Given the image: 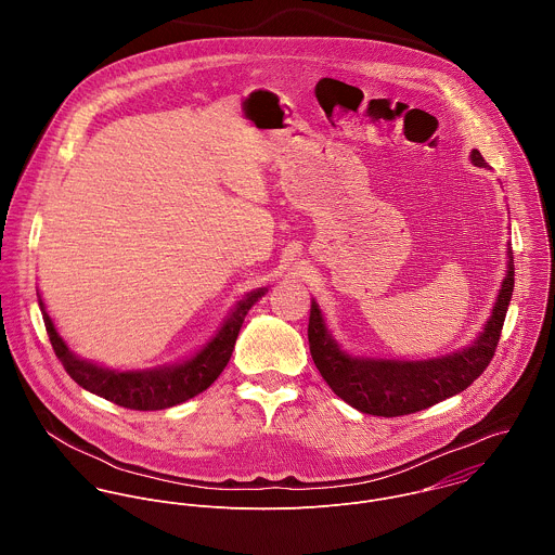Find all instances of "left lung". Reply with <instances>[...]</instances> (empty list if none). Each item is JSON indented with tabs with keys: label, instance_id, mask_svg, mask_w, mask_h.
Listing matches in <instances>:
<instances>
[{
	"label": "left lung",
	"instance_id": "1",
	"mask_svg": "<svg viewBox=\"0 0 555 555\" xmlns=\"http://www.w3.org/2000/svg\"><path fill=\"white\" fill-rule=\"evenodd\" d=\"M476 166H487L480 152H473ZM515 286L513 249L508 247V271L502 282L491 318L475 344L431 361H372L354 359L331 339L317 304L310 310L308 339L320 376L352 408L374 416H401L425 410L447 397L468 389L487 370L500 341L502 324Z\"/></svg>",
	"mask_w": 555,
	"mask_h": 555
}]
</instances>
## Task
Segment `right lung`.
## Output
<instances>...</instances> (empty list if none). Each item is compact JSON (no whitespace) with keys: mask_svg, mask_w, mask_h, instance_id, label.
<instances>
[{"mask_svg":"<svg viewBox=\"0 0 555 555\" xmlns=\"http://www.w3.org/2000/svg\"><path fill=\"white\" fill-rule=\"evenodd\" d=\"M262 295L264 291L260 288L249 293L243 301H238L235 312L224 322L220 333L196 357H192L181 365L162 367L152 372H113L75 357L70 348L64 344V339L57 335L55 324L44 312L42 301H40V308H42L44 326L53 344V350L62 361L64 370L70 374V378L79 387L87 389L89 393L104 397L121 408L162 410V408L177 405L190 397L198 396L207 387H211V383L222 374V370L231 361L243 318L247 317L249 308Z\"/></svg>","mask_w":555,"mask_h":555,"instance_id":"add662e5","label":"right lung"}]
</instances>
